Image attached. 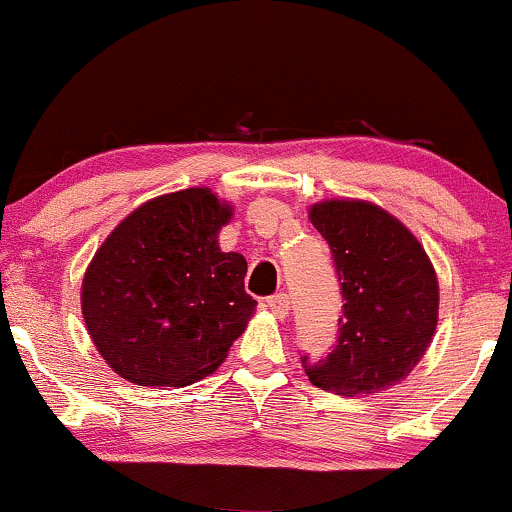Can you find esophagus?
<instances>
[{"label":"esophagus","instance_id":"1","mask_svg":"<svg viewBox=\"0 0 512 512\" xmlns=\"http://www.w3.org/2000/svg\"><path fill=\"white\" fill-rule=\"evenodd\" d=\"M264 305H267L269 310H272V313L279 317V320H284L286 315H289V310H291V301H289V293H274V296H269V298H264Z\"/></svg>","mask_w":512,"mask_h":512}]
</instances>
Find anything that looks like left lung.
I'll use <instances>...</instances> for the list:
<instances>
[{
    "instance_id": "left-lung-1",
    "label": "left lung",
    "mask_w": 512,
    "mask_h": 512,
    "mask_svg": "<svg viewBox=\"0 0 512 512\" xmlns=\"http://www.w3.org/2000/svg\"><path fill=\"white\" fill-rule=\"evenodd\" d=\"M310 221L332 252L342 317L327 356H301L305 375L344 397L399 383L431 344L438 322V281L407 228L368 202H320Z\"/></svg>"
}]
</instances>
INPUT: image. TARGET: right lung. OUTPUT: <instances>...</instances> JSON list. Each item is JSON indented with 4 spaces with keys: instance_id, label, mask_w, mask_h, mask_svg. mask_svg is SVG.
<instances>
[{
    "instance_id": "1",
    "label": "right lung",
    "mask_w": 512,
    "mask_h": 512,
    "mask_svg": "<svg viewBox=\"0 0 512 512\" xmlns=\"http://www.w3.org/2000/svg\"><path fill=\"white\" fill-rule=\"evenodd\" d=\"M231 209L202 187L151 199L110 233L88 267L81 310L93 344L117 375L182 387L214 373L257 301L248 262L221 252Z\"/></svg>"
}]
</instances>
